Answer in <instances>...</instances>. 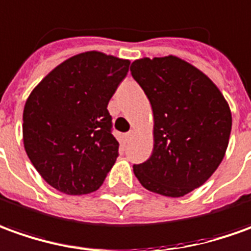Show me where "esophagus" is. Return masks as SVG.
Wrapping results in <instances>:
<instances>
[{"instance_id": "obj_1", "label": "esophagus", "mask_w": 251, "mask_h": 251, "mask_svg": "<svg viewBox=\"0 0 251 251\" xmlns=\"http://www.w3.org/2000/svg\"><path fill=\"white\" fill-rule=\"evenodd\" d=\"M132 135H134V132H132V131H129V132H127V134L124 135V139H126V142H128L129 139L132 138Z\"/></svg>"}]
</instances>
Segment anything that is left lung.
Returning <instances> with one entry per match:
<instances>
[{
	"label": "left lung",
	"instance_id": "obj_1",
	"mask_svg": "<svg viewBox=\"0 0 251 251\" xmlns=\"http://www.w3.org/2000/svg\"><path fill=\"white\" fill-rule=\"evenodd\" d=\"M154 117V148L134 165L143 187L183 197L213 175L227 150L232 117L215 83L179 57H148L131 64Z\"/></svg>",
	"mask_w": 251,
	"mask_h": 251
}]
</instances>
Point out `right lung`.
<instances>
[{
  "label": "right lung",
  "instance_id": "obj_1",
  "mask_svg": "<svg viewBox=\"0 0 251 251\" xmlns=\"http://www.w3.org/2000/svg\"><path fill=\"white\" fill-rule=\"evenodd\" d=\"M129 61L86 51L57 65L27 98L23 142L35 169L68 195L101 187L119 155L109 100Z\"/></svg>",
  "mask_w": 251,
  "mask_h": 251
}]
</instances>
